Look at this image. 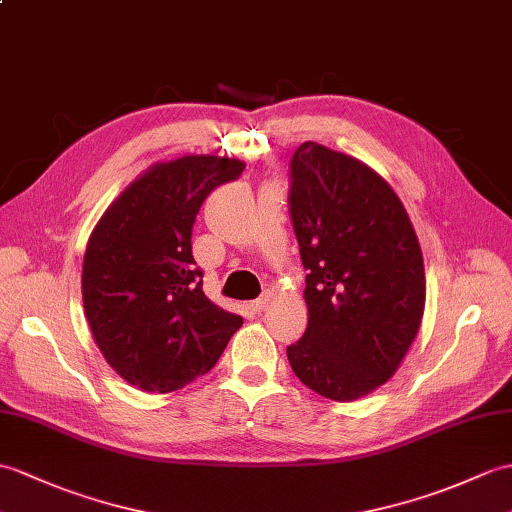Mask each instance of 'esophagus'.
Masks as SVG:
<instances>
[{"mask_svg": "<svg viewBox=\"0 0 512 512\" xmlns=\"http://www.w3.org/2000/svg\"><path fill=\"white\" fill-rule=\"evenodd\" d=\"M270 301H272V296L266 292L264 296H259L257 301H251V310H253V312H257V314H259V312H264L266 307L270 305Z\"/></svg>", "mask_w": 512, "mask_h": 512, "instance_id": "esophagus-1", "label": "esophagus"}]
</instances>
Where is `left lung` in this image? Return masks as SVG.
Listing matches in <instances>:
<instances>
[{"mask_svg": "<svg viewBox=\"0 0 512 512\" xmlns=\"http://www.w3.org/2000/svg\"><path fill=\"white\" fill-rule=\"evenodd\" d=\"M290 178L292 227L307 270V329L288 347V360L318 395L355 401L397 373L419 334V237L395 189L349 154L305 141Z\"/></svg>", "mask_w": 512, "mask_h": 512, "instance_id": "1", "label": "left lung"}]
</instances>
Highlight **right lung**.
<instances>
[{"label": "right lung", "mask_w": 512, "mask_h": 512, "mask_svg": "<svg viewBox=\"0 0 512 512\" xmlns=\"http://www.w3.org/2000/svg\"><path fill=\"white\" fill-rule=\"evenodd\" d=\"M246 163L187 154L154 163L117 196L87 242L82 305L113 371L146 392L209 373L242 327L202 292L192 227L205 198Z\"/></svg>", "instance_id": "right-lung-1"}]
</instances>
